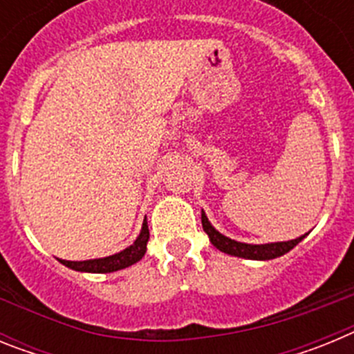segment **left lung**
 Here are the masks:
<instances>
[{
  "label": "left lung",
  "mask_w": 354,
  "mask_h": 354,
  "mask_svg": "<svg viewBox=\"0 0 354 354\" xmlns=\"http://www.w3.org/2000/svg\"><path fill=\"white\" fill-rule=\"evenodd\" d=\"M202 227H204L205 234L209 236V241L212 243V246L220 250V252L228 253V255H234V257L241 259H250V261H271V259L282 257L287 252L298 245L299 241L305 239V236H299L296 239L290 241H278V243H266V245H250V243H241V241L230 239V237L223 236L221 232H218L214 227L211 225L209 218L205 216V212L202 211Z\"/></svg>",
  "instance_id": "8db88e82"
}]
</instances>
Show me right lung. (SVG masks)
Masks as SVG:
<instances>
[{"label":"right lung","instance_id":"1","mask_svg":"<svg viewBox=\"0 0 354 354\" xmlns=\"http://www.w3.org/2000/svg\"><path fill=\"white\" fill-rule=\"evenodd\" d=\"M149 236V225H147L145 216L142 230H140V236L136 237L133 245L127 246L126 250L113 253V255H108V257L88 259V261H64V259H58V261L64 266H67V268H71V270L81 271V273H113V271L126 270L129 266L142 261V257L147 252Z\"/></svg>","mask_w":354,"mask_h":354}]
</instances>
